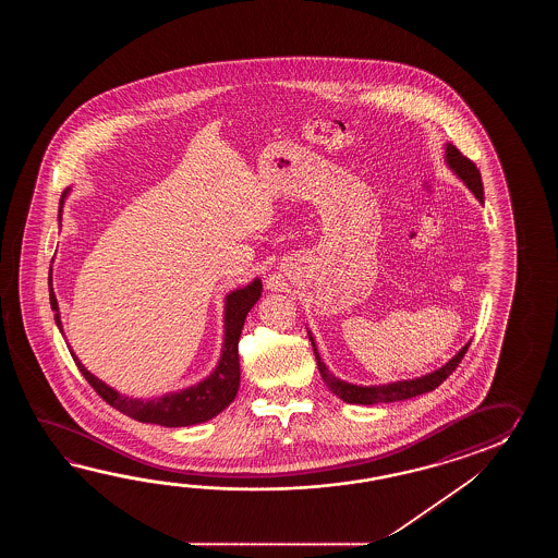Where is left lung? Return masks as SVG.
<instances>
[{
    "label": "left lung",
    "instance_id": "obj_1",
    "mask_svg": "<svg viewBox=\"0 0 558 558\" xmlns=\"http://www.w3.org/2000/svg\"><path fill=\"white\" fill-rule=\"evenodd\" d=\"M445 157L447 163L451 167L452 171L463 179L466 187L473 191L474 197L483 203V181H481V171L476 169L473 161L469 157H464L452 143H447L445 149ZM313 343V337H308ZM469 344H464L463 349L452 356L447 365L428 373L425 377L411 380H397V383H389V385H375V387H359V385H351L344 380L337 379L335 375L329 373V368L325 367V363L320 361L317 347L313 343V351H315V359H317V367H319L320 377L325 380V385L329 387V391L335 392L339 399H343L344 403L355 404H377V403H392V401H404V399H413L416 395L423 392L435 391L442 380L451 375L454 368L459 367V363L463 361L464 353L469 351Z\"/></svg>",
    "mask_w": 558,
    "mask_h": 558
}]
</instances>
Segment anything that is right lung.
I'll use <instances>...</instances> for the list:
<instances>
[{"instance_id": "right-lung-1", "label": "right lung", "mask_w": 558, "mask_h": 558, "mask_svg": "<svg viewBox=\"0 0 558 558\" xmlns=\"http://www.w3.org/2000/svg\"><path fill=\"white\" fill-rule=\"evenodd\" d=\"M70 191V190H68ZM68 191H63V197L68 195ZM61 197V203H63ZM262 296V281L255 279L253 283L231 291L226 299V341H223V351L219 365L215 367L214 373L207 379L193 385L190 389H183L179 392H169L159 399L151 401H142V399H130L125 395L107 387L104 380L94 377L87 368L80 363L77 356H72L77 368L82 371L85 380L94 387L95 392L111 404L113 409H118L119 413L131 416L140 423H154L161 427H190L197 423H205L215 415H219L226 407L231 404L239 391V337L245 317L250 313L251 307L259 301ZM49 303L51 311L56 313V323L60 327V307H58V299L51 289V274H49ZM63 332V331H61ZM68 349H72L68 344Z\"/></svg>"}]
</instances>
